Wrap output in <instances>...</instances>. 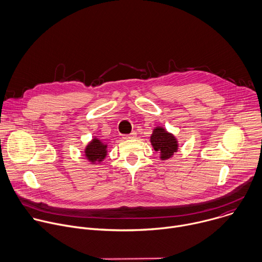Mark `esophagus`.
<instances>
[{
	"label": "esophagus",
	"mask_w": 262,
	"mask_h": 262,
	"mask_svg": "<svg viewBox=\"0 0 262 262\" xmlns=\"http://www.w3.org/2000/svg\"><path fill=\"white\" fill-rule=\"evenodd\" d=\"M136 137H137L136 132H132L129 135H123V136H122L123 139H134V138H136Z\"/></svg>",
	"instance_id": "1"
}]
</instances>
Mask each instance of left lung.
<instances>
[{
  "label": "left lung",
  "mask_w": 262,
  "mask_h": 262,
  "mask_svg": "<svg viewBox=\"0 0 262 262\" xmlns=\"http://www.w3.org/2000/svg\"><path fill=\"white\" fill-rule=\"evenodd\" d=\"M151 145L155 150L161 152V159H170L174 152L177 151V141L175 137L163 127H157L150 137Z\"/></svg>",
  "instance_id": "8db88e82"
}]
</instances>
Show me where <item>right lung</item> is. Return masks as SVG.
<instances>
[{
    "label": "right lung",
    "instance_id": "1",
    "mask_svg": "<svg viewBox=\"0 0 262 262\" xmlns=\"http://www.w3.org/2000/svg\"><path fill=\"white\" fill-rule=\"evenodd\" d=\"M85 155L90 162H100L106 156V145L99 139H93L86 147Z\"/></svg>",
    "mask_w": 262,
    "mask_h": 262
}]
</instances>
